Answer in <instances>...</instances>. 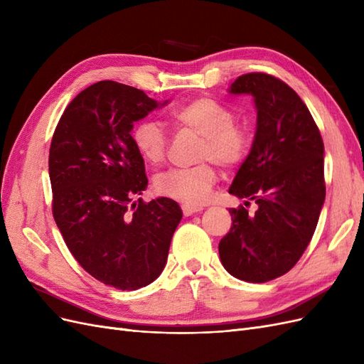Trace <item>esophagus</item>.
Listing matches in <instances>:
<instances>
[{
    "instance_id": "34e87169",
    "label": "esophagus",
    "mask_w": 364,
    "mask_h": 364,
    "mask_svg": "<svg viewBox=\"0 0 364 364\" xmlns=\"http://www.w3.org/2000/svg\"><path fill=\"white\" fill-rule=\"evenodd\" d=\"M202 208L200 206H193V205H182V213L185 217L193 215L196 213H200Z\"/></svg>"
}]
</instances>
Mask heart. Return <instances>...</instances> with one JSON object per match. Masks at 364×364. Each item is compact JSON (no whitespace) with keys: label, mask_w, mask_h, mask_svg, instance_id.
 <instances>
[{"label":"heart","mask_w":364,"mask_h":364,"mask_svg":"<svg viewBox=\"0 0 364 364\" xmlns=\"http://www.w3.org/2000/svg\"><path fill=\"white\" fill-rule=\"evenodd\" d=\"M176 126L202 136L199 159H211L222 167H234L245 158L249 147L247 132L234 124L235 117L226 106L213 98H196L171 111ZM134 144L141 158L159 164L167 151V136L155 121L144 119L134 130ZM217 179L211 164L191 168H170L156 176L155 188L159 194L185 205H202Z\"/></svg>","instance_id":"b5f03b06"}]
</instances>
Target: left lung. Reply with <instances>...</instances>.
Listing matches in <instances>:
<instances>
[{
  "label": "left lung",
  "instance_id": "8db88e82",
  "mask_svg": "<svg viewBox=\"0 0 364 364\" xmlns=\"http://www.w3.org/2000/svg\"><path fill=\"white\" fill-rule=\"evenodd\" d=\"M229 94L252 95L257 109L255 136L229 194L258 209H229L232 226L218 253L232 277L267 282L287 273L313 238L325 202L323 141L301 97L277 77L240 75Z\"/></svg>",
  "mask_w": 364,
  "mask_h": 364
}]
</instances>
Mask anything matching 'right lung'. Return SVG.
Listing matches in <instances>:
<instances>
[{
  "instance_id": "obj_1",
  "label": "right lung",
  "mask_w": 364,
  "mask_h": 364,
  "mask_svg": "<svg viewBox=\"0 0 364 364\" xmlns=\"http://www.w3.org/2000/svg\"><path fill=\"white\" fill-rule=\"evenodd\" d=\"M167 103L123 83L97 82L67 106L51 139L56 225L77 262L118 290L146 287L159 277L182 218L167 197L134 202L149 181L130 132Z\"/></svg>"
}]
</instances>
